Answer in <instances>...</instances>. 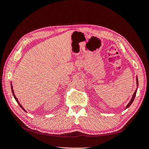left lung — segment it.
<instances>
[{
	"mask_svg": "<svg viewBox=\"0 0 149 149\" xmlns=\"http://www.w3.org/2000/svg\"><path fill=\"white\" fill-rule=\"evenodd\" d=\"M137 84L138 85V79H137ZM136 93H137V90L136 91L134 92V94H133V96H132V99H131V100H130V101L129 102V103L127 105V106H126V108H127V107H129L130 105H131V104L132 103V102L134 101V99H135V97H136ZM125 108V109H126Z\"/></svg>",
	"mask_w": 149,
	"mask_h": 149,
	"instance_id": "8db88e82",
	"label": "left lung"
}]
</instances>
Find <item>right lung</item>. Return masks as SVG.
Segmentation results:
<instances>
[{"label": "right lung", "instance_id": "add662e5", "mask_svg": "<svg viewBox=\"0 0 149 149\" xmlns=\"http://www.w3.org/2000/svg\"><path fill=\"white\" fill-rule=\"evenodd\" d=\"M11 89H12V94H13V97H14V98H15V100H16V101L17 102V103L18 104H19V106H20V107L22 108V109H23V110H24L25 111H26L25 109H24V108L23 107H22V106L19 103V101H18V100H17V98L15 97V94H14V92H13V87H12V84H11Z\"/></svg>", "mask_w": 149, "mask_h": 149}]
</instances>
